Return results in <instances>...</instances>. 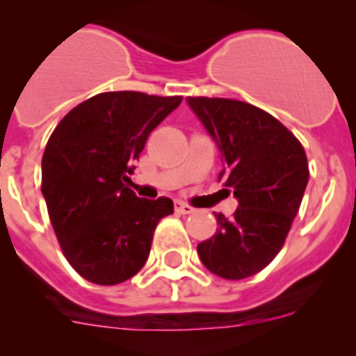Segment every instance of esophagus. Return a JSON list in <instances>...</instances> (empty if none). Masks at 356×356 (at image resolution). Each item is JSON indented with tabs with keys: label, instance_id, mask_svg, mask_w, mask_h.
Segmentation results:
<instances>
[{
	"label": "esophagus",
	"instance_id": "obj_1",
	"mask_svg": "<svg viewBox=\"0 0 356 356\" xmlns=\"http://www.w3.org/2000/svg\"><path fill=\"white\" fill-rule=\"evenodd\" d=\"M175 210L179 211V213H182V215H189V213H193V211H195V208L191 207V204H188V203H182V201H175Z\"/></svg>",
	"mask_w": 356,
	"mask_h": 356
}]
</instances>
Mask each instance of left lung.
<instances>
[{
	"instance_id": "1",
	"label": "left lung",
	"mask_w": 356,
	"mask_h": 356,
	"mask_svg": "<svg viewBox=\"0 0 356 356\" xmlns=\"http://www.w3.org/2000/svg\"><path fill=\"white\" fill-rule=\"evenodd\" d=\"M222 156L234 217L215 213L217 232L198 245L204 267L231 281L267 267L286 241L308 184L301 143L272 115L227 98H188Z\"/></svg>"
}]
</instances>
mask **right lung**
Returning <instances> with one entry per match:
<instances>
[{
	"label": "right lung",
	"mask_w": 356,
	"mask_h": 356,
	"mask_svg": "<svg viewBox=\"0 0 356 356\" xmlns=\"http://www.w3.org/2000/svg\"><path fill=\"white\" fill-rule=\"evenodd\" d=\"M181 96L102 92L56 125L42 155L41 191L68 264L89 282L113 286L145 267L170 198H138L129 175L153 129Z\"/></svg>",
	"instance_id": "obj_1"
}]
</instances>
